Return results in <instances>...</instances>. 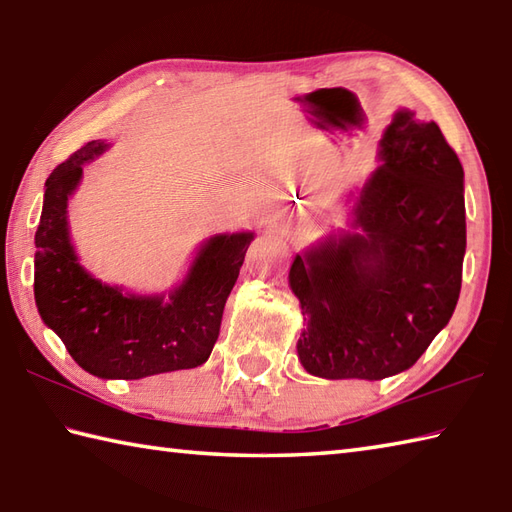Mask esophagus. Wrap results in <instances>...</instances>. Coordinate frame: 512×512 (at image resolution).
<instances>
[{
	"label": "esophagus",
	"mask_w": 512,
	"mask_h": 512,
	"mask_svg": "<svg viewBox=\"0 0 512 512\" xmlns=\"http://www.w3.org/2000/svg\"><path fill=\"white\" fill-rule=\"evenodd\" d=\"M269 245L274 247V249H283V243H280L278 238H269Z\"/></svg>",
	"instance_id": "34e87169"
}]
</instances>
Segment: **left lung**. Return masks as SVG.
<instances>
[{
    "label": "left lung",
    "mask_w": 512,
    "mask_h": 512,
    "mask_svg": "<svg viewBox=\"0 0 512 512\" xmlns=\"http://www.w3.org/2000/svg\"><path fill=\"white\" fill-rule=\"evenodd\" d=\"M380 168L353 203V232L294 258L305 329L298 358L327 380L413 367L451 320L466 252L464 168L435 121L398 110Z\"/></svg>",
    "instance_id": "8db88e82"
}]
</instances>
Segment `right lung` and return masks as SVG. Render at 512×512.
Returning a JSON list of instances; mask_svg holds the SVG:
<instances>
[{"label":"right lung","mask_w":512,"mask_h":512,"mask_svg":"<svg viewBox=\"0 0 512 512\" xmlns=\"http://www.w3.org/2000/svg\"><path fill=\"white\" fill-rule=\"evenodd\" d=\"M108 150L88 141L46 181L35 234V302L41 320L81 369L103 380L194 369L214 349L223 309L245 260L252 232L218 234L198 249L183 283L168 296L125 294L79 265L68 232V198L83 163Z\"/></svg>","instance_id":"obj_1"}]
</instances>
